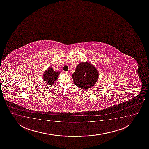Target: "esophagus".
<instances>
[{
	"label": "esophagus",
	"instance_id": "obj_1",
	"mask_svg": "<svg viewBox=\"0 0 149 149\" xmlns=\"http://www.w3.org/2000/svg\"><path fill=\"white\" fill-rule=\"evenodd\" d=\"M65 73L66 74H69V71H65Z\"/></svg>",
	"mask_w": 149,
	"mask_h": 149
}]
</instances>
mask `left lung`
<instances>
[{"label": "left lung", "mask_w": 149, "mask_h": 149, "mask_svg": "<svg viewBox=\"0 0 149 149\" xmlns=\"http://www.w3.org/2000/svg\"><path fill=\"white\" fill-rule=\"evenodd\" d=\"M99 73L97 69L88 62L80 63L72 74L74 82L78 87L88 89L93 87L98 80Z\"/></svg>", "instance_id": "8db88e82"}]
</instances>
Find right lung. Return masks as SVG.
Segmentation results:
<instances>
[{"mask_svg":"<svg viewBox=\"0 0 149 149\" xmlns=\"http://www.w3.org/2000/svg\"><path fill=\"white\" fill-rule=\"evenodd\" d=\"M59 73L60 72L54 71L52 68L50 67L44 72L43 79L48 85H51L54 84L57 80Z\"/></svg>","mask_w":149,"mask_h":149,"instance_id":"add662e5","label":"right lung"}]
</instances>
